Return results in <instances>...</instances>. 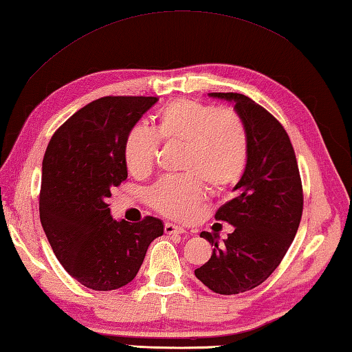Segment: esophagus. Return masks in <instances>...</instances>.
Segmentation results:
<instances>
[{
  "mask_svg": "<svg viewBox=\"0 0 352 352\" xmlns=\"http://www.w3.org/2000/svg\"><path fill=\"white\" fill-rule=\"evenodd\" d=\"M164 233L166 234H183V233H186V230H184L183 226H178L175 223H166Z\"/></svg>",
  "mask_w": 352,
  "mask_h": 352,
  "instance_id": "esophagus-1",
  "label": "esophagus"
}]
</instances>
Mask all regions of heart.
I'll return each mask as SVG.
<instances>
[{"instance_id":"heart-1","label":"heart","mask_w":352,"mask_h":352,"mask_svg":"<svg viewBox=\"0 0 352 352\" xmlns=\"http://www.w3.org/2000/svg\"><path fill=\"white\" fill-rule=\"evenodd\" d=\"M160 138L184 147L178 166L184 174L163 177L147 190L148 204L166 217L192 219L204 200V184L211 192H225L245 174L248 130L234 113L180 99L160 113L157 130L135 124L124 142V160L132 174L144 175L153 168Z\"/></svg>"}]
</instances>
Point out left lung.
Returning a JSON list of instances; mask_svg holds the SVG:
<instances>
[{"label": "left lung", "instance_id": "left-lung-1", "mask_svg": "<svg viewBox=\"0 0 352 352\" xmlns=\"http://www.w3.org/2000/svg\"><path fill=\"white\" fill-rule=\"evenodd\" d=\"M208 96L234 104L248 130L250 155L245 174L233 188L234 199L216 212V220L234 226L228 239L201 231L214 245L210 261L195 276L220 295L258 287L281 264L300 226L302 186L294 147L284 127L269 111L239 93Z\"/></svg>", "mask_w": 352, "mask_h": 352}]
</instances>
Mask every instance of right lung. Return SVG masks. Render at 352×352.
<instances>
[{"instance_id":"add662e5","label":"right lung","mask_w":352,"mask_h":352,"mask_svg":"<svg viewBox=\"0 0 352 352\" xmlns=\"http://www.w3.org/2000/svg\"><path fill=\"white\" fill-rule=\"evenodd\" d=\"M157 98L107 96L76 111L52 135L41 168L40 222L56 258L88 289L129 284L148 245L163 236L157 217L115 220L107 199L127 178L124 142Z\"/></svg>"}]
</instances>
